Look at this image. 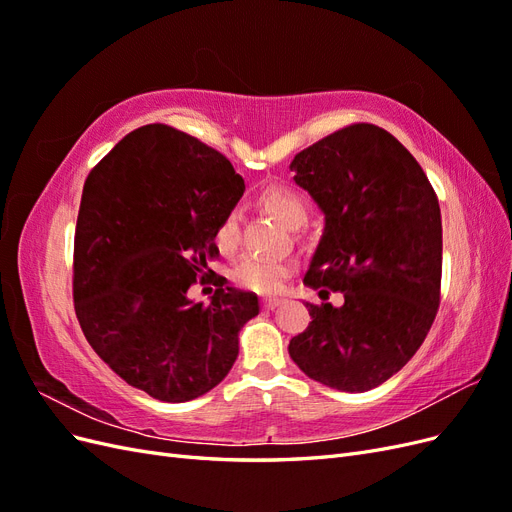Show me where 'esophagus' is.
Returning a JSON list of instances; mask_svg holds the SVG:
<instances>
[{
  "mask_svg": "<svg viewBox=\"0 0 512 512\" xmlns=\"http://www.w3.org/2000/svg\"><path fill=\"white\" fill-rule=\"evenodd\" d=\"M280 303H282L280 297H265V299H262V307H265V309H275Z\"/></svg>",
  "mask_w": 512,
  "mask_h": 512,
  "instance_id": "34e87169",
  "label": "esophagus"
}]
</instances>
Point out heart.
<instances>
[{"mask_svg": "<svg viewBox=\"0 0 512 512\" xmlns=\"http://www.w3.org/2000/svg\"><path fill=\"white\" fill-rule=\"evenodd\" d=\"M260 203L265 205L277 220H282L288 228H299L307 220V200L301 192L288 188V185H271L260 194ZM241 239V211L230 209L215 230V243L222 252H232ZM294 262L286 256L269 254H245L230 269L232 282L241 288L254 292L277 290L286 277L292 273Z\"/></svg>", "mask_w": 512, "mask_h": 512, "instance_id": "b5f03b06", "label": "heart"}]
</instances>
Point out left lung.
<instances>
[{
	"label": "left lung",
	"instance_id": "8db88e82",
	"mask_svg": "<svg viewBox=\"0 0 512 512\" xmlns=\"http://www.w3.org/2000/svg\"><path fill=\"white\" fill-rule=\"evenodd\" d=\"M324 213L303 284L344 303H305L290 339L305 376L344 393L376 389L421 348L440 305L442 218L412 153L374 123L337 130L290 162Z\"/></svg>",
	"mask_w": 512,
	"mask_h": 512
}]
</instances>
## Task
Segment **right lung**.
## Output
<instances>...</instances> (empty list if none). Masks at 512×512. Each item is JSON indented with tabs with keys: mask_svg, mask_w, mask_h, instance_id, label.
<instances>
[{
	"mask_svg": "<svg viewBox=\"0 0 512 512\" xmlns=\"http://www.w3.org/2000/svg\"><path fill=\"white\" fill-rule=\"evenodd\" d=\"M245 192L220 151L164 123L123 136L91 170L74 235V309L119 378L181 404L218 386L258 297L224 277L209 305L188 297L215 230ZM205 277V275H203Z\"/></svg>",
	"mask_w": 512,
	"mask_h": 512,
	"instance_id": "1",
	"label": "right lung"
}]
</instances>
